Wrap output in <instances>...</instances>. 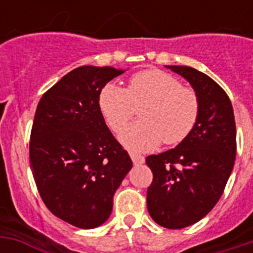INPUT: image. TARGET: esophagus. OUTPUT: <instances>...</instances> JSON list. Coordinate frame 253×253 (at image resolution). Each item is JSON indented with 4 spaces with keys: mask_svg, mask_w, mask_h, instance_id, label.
Segmentation results:
<instances>
[{
    "mask_svg": "<svg viewBox=\"0 0 253 253\" xmlns=\"http://www.w3.org/2000/svg\"><path fill=\"white\" fill-rule=\"evenodd\" d=\"M130 158L134 164H143L144 163V156L135 154V152H130Z\"/></svg>",
    "mask_w": 253,
    "mask_h": 253,
    "instance_id": "esophagus-1",
    "label": "esophagus"
}]
</instances>
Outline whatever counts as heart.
Masks as SVG:
<instances>
[{"mask_svg": "<svg viewBox=\"0 0 253 253\" xmlns=\"http://www.w3.org/2000/svg\"><path fill=\"white\" fill-rule=\"evenodd\" d=\"M142 109L143 121L121 132L119 140L135 151H150L166 144H178L188 138L198 119L200 102L196 91L160 69H146L130 79L127 89L110 83L99 93L98 105L107 126L118 132Z\"/></svg>", "mask_w": 253, "mask_h": 253, "instance_id": "obj_1", "label": "heart"}]
</instances>
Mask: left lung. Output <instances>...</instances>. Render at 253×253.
Masks as SVG:
<instances>
[{"instance_id":"8db88e82","label":"left lung","mask_w":253,"mask_h":253,"mask_svg":"<svg viewBox=\"0 0 253 253\" xmlns=\"http://www.w3.org/2000/svg\"><path fill=\"white\" fill-rule=\"evenodd\" d=\"M189 81L200 102L194 128L177 147L146 159L154 173L147 190L151 218L166 228L197 223L219 201L236 156V127L231 101L208 75L168 65Z\"/></svg>"}]
</instances>
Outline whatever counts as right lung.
Listing matches in <instances>:
<instances>
[{
    "instance_id": "right-lung-1",
    "label": "right lung",
    "mask_w": 253,
    "mask_h": 253,
    "mask_svg": "<svg viewBox=\"0 0 253 253\" xmlns=\"http://www.w3.org/2000/svg\"><path fill=\"white\" fill-rule=\"evenodd\" d=\"M125 71L84 65L67 73L38 103L30 167L48 210L79 228L105 223L113 197L132 168L99 110L102 87Z\"/></svg>"
}]
</instances>
